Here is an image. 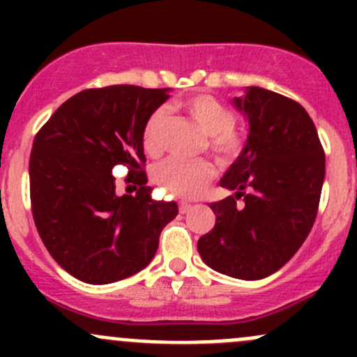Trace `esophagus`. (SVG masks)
<instances>
[{"instance_id": "esophagus-1", "label": "esophagus", "mask_w": 357, "mask_h": 357, "mask_svg": "<svg viewBox=\"0 0 357 357\" xmlns=\"http://www.w3.org/2000/svg\"><path fill=\"white\" fill-rule=\"evenodd\" d=\"M190 208H192V205L186 204V202H181V204H179V212H181V214H186Z\"/></svg>"}]
</instances>
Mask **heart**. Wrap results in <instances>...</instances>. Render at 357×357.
<instances>
[{"instance_id": "obj_1", "label": "heart", "mask_w": 357, "mask_h": 357, "mask_svg": "<svg viewBox=\"0 0 357 357\" xmlns=\"http://www.w3.org/2000/svg\"><path fill=\"white\" fill-rule=\"evenodd\" d=\"M181 110L204 135V145L222 165L235 162L245 149V136L235 129L233 112L211 95H195L181 103ZM164 109L152 112L143 126L142 143L149 157H158L165 149ZM214 178V165L208 160L183 162L169 158L152 169V181L174 197L195 199Z\"/></svg>"}]
</instances>
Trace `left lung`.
<instances>
[{
	"mask_svg": "<svg viewBox=\"0 0 357 357\" xmlns=\"http://www.w3.org/2000/svg\"><path fill=\"white\" fill-rule=\"evenodd\" d=\"M231 103L248 122L245 149L219 181L235 195L211 204L215 225L197 248L214 271L262 280L294 257L314 225L325 152L314 122L294 100L247 86Z\"/></svg>",
	"mask_w": 357,
	"mask_h": 357,
	"instance_id": "left-lung-1",
	"label": "left lung"
}]
</instances>
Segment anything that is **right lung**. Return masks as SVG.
<instances>
[{"mask_svg": "<svg viewBox=\"0 0 357 357\" xmlns=\"http://www.w3.org/2000/svg\"><path fill=\"white\" fill-rule=\"evenodd\" d=\"M171 89L131 84L84 89L39 129L29 160L32 218L52 257L74 278L107 285L150 264L176 202L152 200L143 153L146 119ZM128 165L136 196L114 193L111 169Z\"/></svg>", "mask_w": 357, "mask_h": 357, "instance_id": "obj_1", "label": "right lung"}]
</instances>
